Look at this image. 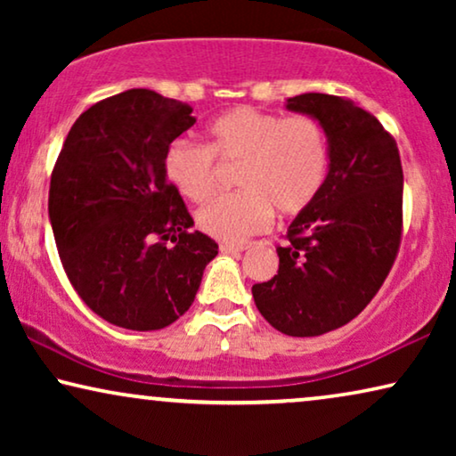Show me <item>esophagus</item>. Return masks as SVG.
I'll list each match as a JSON object with an SVG mask.
<instances>
[{
	"label": "esophagus",
	"instance_id": "34e87169",
	"mask_svg": "<svg viewBox=\"0 0 456 456\" xmlns=\"http://www.w3.org/2000/svg\"><path fill=\"white\" fill-rule=\"evenodd\" d=\"M245 245H236V242H220V251L222 253H226V255H230V253H240V251H245Z\"/></svg>",
	"mask_w": 456,
	"mask_h": 456
}]
</instances>
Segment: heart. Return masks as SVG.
<instances>
[{
    "instance_id": "obj_1",
    "label": "heart",
    "mask_w": 456,
    "mask_h": 456,
    "mask_svg": "<svg viewBox=\"0 0 456 456\" xmlns=\"http://www.w3.org/2000/svg\"><path fill=\"white\" fill-rule=\"evenodd\" d=\"M236 166L242 191L217 197L199 209L205 234L239 242L261 232L280 216H297L320 195L330 172V139L314 116H278L240 105L208 126V142L176 139L164 153L167 183L180 195L203 203L220 186V167Z\"/></svg>"
}]
</instances>
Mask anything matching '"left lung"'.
Here are the masks:
<instances>
[{
    "instance_id": "1",
    "label": "left lung",
    "mask_w": 456,
    "mask_h": 456,
    "mask_svg": "<svg viewBox=\"0 0 456 456\" xmlns=\"http://www.w3.org/2000/svg\"><path fill=\"white\" fill-rule=\"evenodd\" d=\"M286 108L317 118L330 139L323 189L278 245V273L253 284L259 314L286 336H322L363 311L403 236V166L395 136L346 97L305 93Z\"/></svg>"
}]
</instances>
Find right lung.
Masks as SVG:
<instances>
[{
    "label": "right lung",
    "instance_id": "obj_1",
    "mask_svg": "<svg viewBox=\"0 0 456 456\" xmlns=\"http://www.w3.org/2000/svg\"><path fill=\"white\" fill-rule=\"evenodd\" d=\"M192 108L149 89L102 99L68 133L49 183V220L74 290L105 322L149 332L195 301L217 242L167 183L164 153Z\"/></svg>",
    "mask_w": 456,
    "mask_h": 456
}]
</instances>
